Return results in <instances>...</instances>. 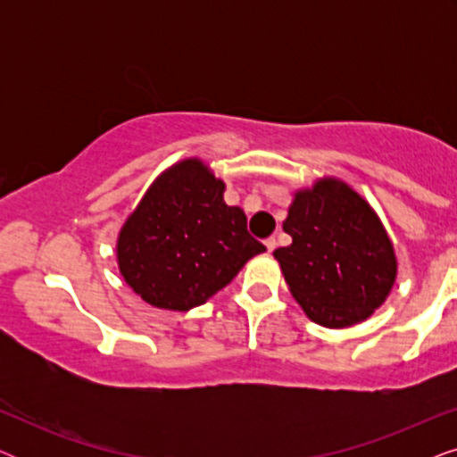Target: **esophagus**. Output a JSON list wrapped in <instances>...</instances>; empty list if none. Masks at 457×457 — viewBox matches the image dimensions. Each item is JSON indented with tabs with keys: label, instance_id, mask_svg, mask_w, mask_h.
Masks as SVG:
<instances>
[{
	"label": "esophagus",
	"instance_id": "1",
	"mask_svg": "<svg viewBox=\"0 0 457 457\" xmlns=\"http://www.w3.org/2000/svg\"><path fill=\"white\" fill-rule=\"evenodd\" d=\"M264 245H266V249H268V252H274V249H277V239H274V237H270V239H266L264 241Z\"/></svg>",
	"mask_w": 457,
	"mask_h": 457
}]
</instances>
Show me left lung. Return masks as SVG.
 <instances>
[{"instance_id": "8db88e82", "label": "left lung", "mask_w": 457, "mask_h": 457, "mask_svg": "<svg viewBox=\"0 0 457 457\" xmlns=\"http://www.w3.org/2000/svg\"><path fill=\"white\" fill-rule=\"evenodd\" d=\"M278 247L291 295L310 320L345 328L366 320L389 295L397 260L378 216L352 187L322 179L295 193Z\"/></svg>"}]
</instances>
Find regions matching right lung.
Here are the masks:
<instances>
[{
  "instance_id": "right-lung-1",
  "label": "right lung",
  "mask_w": 457,
  "mask_h": 457,
  "mask_svg": "<svg viewBox=\"0 0 457 457\" xmlns=\"http://www.w3.org/2000/svg\"><path fill=\"white\" fill-rule=\"evenodd\" d=\"M224 183L202 160H183L155 179L118 235V268L154 308L187 312L227 287L266 252L241 208L224 204Z\"/></svg>"
}]
</instances>
